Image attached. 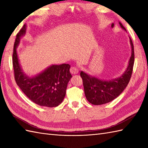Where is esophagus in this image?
<instances>
[{
    "label": "esophagus",
    "instance_id": "esophagus-1",
    "mask_svg": "<svg viewBox=\"0 0 148 148\" xmlns=\"http://www.w3.org/2000/svg\"><path fill=\"white\" fill-rule=\"evenodd\" d=\"M70 72L72 74H76L79 72V70L76 67H72L70 69Z\"/></svg>",
    "mask_w": 148,
    "mask_h": 148
}]
</instances>
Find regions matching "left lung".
Masks as SVG:
<instances>
[{
	"mask_svg": "<svg viewBox=\"0 0 148 148\" xmlns=\"http://www.w3.org/2000/svg\"><path fill=\"white\" fill-rule=\"evenodd\" d=\"M119 24L122 29L127 32L121 22ZM132 48L131 56L125 71L120 76L111 80L100 79L81 71L84 94L88 101L93 105H102L111 102L120 95L129 83L132 74L134 64V45L129 37Z\"/></svg>",
	"mask_w": 148,
	"mask_h": 148,
	"instance_id": "obj_1",
	"label": "left lung"
}]
</instances>
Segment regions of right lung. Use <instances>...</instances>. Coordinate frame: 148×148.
Returning <instances> with one entry per match:
<instances>
[{"instance_id": "add662e5", "label": "right lung", "mask_w": 148, "mask_h": 148, "mask_svg": "<svg viewBox=\"0 0 148 148\" xmlns=\"http://www.w3.org/2000/svg\"><path fill=\"white\" fill-rule=\"evenodd\" d=\"M26 32L27 25L25 24L17 34L14 45L12 65L16 83L28 98L36 104L48 108L58 106L64 99L67 84L72 77L71 65H51L40 73L29 77L22 70L16 51L21 37L25 35Z\"/></svg>"}]
</instances>
